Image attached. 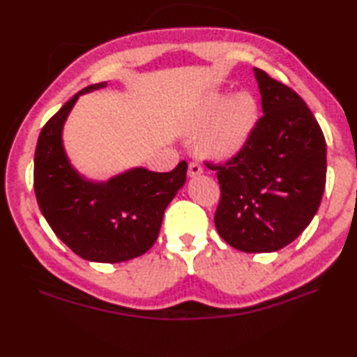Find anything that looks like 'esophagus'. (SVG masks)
Masks as SVG:
<instances>
[{
  "label": "esophagus",
  "instance_id": "esophagus-1",
  "mask_svg": "<svg viewBox=\"0 0 357 357\" xmlns=\"http://www.w3.org/2000/svg\"><path fill=\"white\" fill-rule=\"evenodd\" d=\"M202 173V167L198 164V162H190V165H188V176H199V174Z\"/></svg>",
  "mask_w": 357,
  "mask_h": 357
}]
</instances>
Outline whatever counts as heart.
Here are the masks:
<instances>
[{
  "mask_svg": "<svg viewBox=\"0 0 357 357\" xmlns=\"http://www.w3.org/2000/svg\"><path fill=\"white\" fill-rule=\"evenodd\" d=\"M257 121V102L252 93L227 95L221 90L204 93L185 118L184 130L198 133L202 155L229 159L244 149Z\"/></svg>",
  "mask_w": 357,
  "mask_h": 357,
  "instance_id": "b5f03b06",
  "label": "heart"
}]
</instances>
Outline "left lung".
Returning <instances> with one entry per match:
<instances>
[{
	"instance_id": "left-lung-1",
	"label": "left lung",
	"mask_w": 357,
	"mask_h": 357,
	"mask_svg": "<svg viewBox=\"0 0 357 357\" xmlns=\"http://www.w3.org/2000/svg\"><path fill=\"white\" fill-rule=\"evenodd\" d=\"M262 118L239 153L216 172L221 201L215 225L227 244L271 253L312 222L327 178V144L304 100L255 67Z\"/></svg>"
}]
</instances>
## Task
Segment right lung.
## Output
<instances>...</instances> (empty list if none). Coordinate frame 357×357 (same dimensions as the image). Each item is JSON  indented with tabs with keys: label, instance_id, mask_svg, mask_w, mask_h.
I'll return each mask as SVG.
<instances>
[{
	"label": "right lung",
	"instance_id": "add662e5",
	"mask_svg": "<svg viewBox=\"0 0 357 357\" xmlns=\"http://www.w3.org/2000/svg\"><path fill=\"white\" fill-rule=\"evenodd\" d=\"M105 86L82 89L43 127L33 188L45 221L73 253L86 261L115 264L138 257L155 244L167 206L185 184L187 162L169 173L135 167L107 181L82 176L64 150V123L81 95Z\"/></svg>",
	"mask_w": 357,
	"mask_h": 357
}]
</instances>
